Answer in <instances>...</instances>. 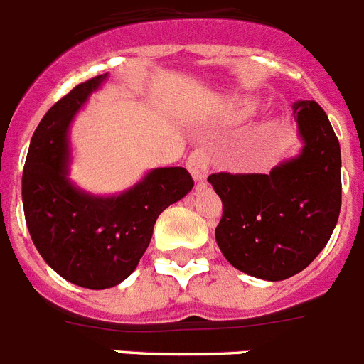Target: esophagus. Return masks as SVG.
I'll use <instances>...</instances> for the list:
<instances>
[{
	"label": "esophagus",
	"mask_w": 364,
	"mask_h": 364,
	"mask_svg": "<svg viewBox=\"0 0 364 364\" xmlns=\"http://www.w3.org/2000/svg\"><path fill=\"white\" fill-rule=\"evenodd\" d=\"M208 165H210V154L206 152L205 148H197L190 154V158L186 161V167L191 173L196 180H205L208 173Z\"/></svg>",
	"instance_id": "1"
}]
</instances>
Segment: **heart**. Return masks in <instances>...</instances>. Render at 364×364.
<instances>
[{"label": "heart", "mask_w": 364, "mask_h": 364, "mask_svg": "<svg viewBox=\"0 0 364 364\" xmlns=\"http://www.w3.org/2000/svg\"><path fill=\"white\" fill-rule=\"evenodd\" d=\"M254 109H255V103L252 100H240L235 103V114L240 116V118L252 114Z\"/></svg>", "instance_id": "b5f03b06"}]
</instances>
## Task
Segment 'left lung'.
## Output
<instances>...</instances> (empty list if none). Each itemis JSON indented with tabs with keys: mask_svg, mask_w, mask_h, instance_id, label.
I'll use <instances>...</instances> for the list:
<instances>
[{
	"mask_svg": "<svg viewBox=\"0 0 364 364\" xmlns=\"http://www.w3.org/2000/svg\"><path fill=\"white\" fill-rule=\"evenodd\" d=\"M293 116L304 146L269 174L208 176L223 205L216 242L246 274L278 282L312 263L329 242L342 205L340 144L325 110L297 101Z\"/></svg>",
	"mask_w": 364,
	"mask_h": 364,
	"instance_id": "left-lung-1",
	"label": "left lung"
}]
</instances>
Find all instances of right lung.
<instances>
[{
	"instance_id": "right-lung-1",
	"label": "right lung",
	"mask_w": 364,
	"mask_h": 364,
	"mask_svg": "<svg viewBox=\"0 0 364 364\" xmlns=\"http://www.w3.org/2000/svg\"><path fill=\"white\" fill-rule=\"evenodd\" d=\"M107 75L78 84L35 129L22 173V203L41 257L75 286L107 289L136 269L158 216L193 188L184 167L154 168L120 196L78 190L69 174L67 129Z\"/></svg>"
}]
</instances>
